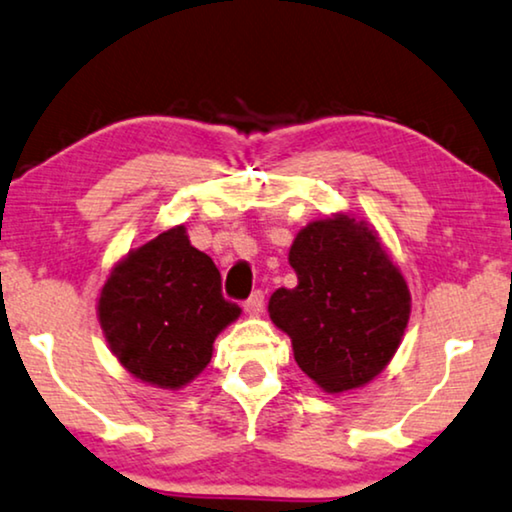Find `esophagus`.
<instances>
[{"instance_id": "34e87169", "label": "esophagus", "mask_w": 512, "mask_h": 512, "mask_svg": "<svg viewBox=\"0 0 512 512\" xmlns=\"http://www.w3.org/2000/svg\"><path fill=\"white\" fill-rule=\"evenodd\" d=\"M243 308H246V313L250 315V318H257V315L264 311V292L257 290L250 294V299L243 304Z\"/></svg>"}]
</instances>
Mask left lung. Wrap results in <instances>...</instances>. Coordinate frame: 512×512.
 <instances>
[{"label": "left lung", "mask_w": 512, "mask_h": 512, "mask_svg": "<svg viewBox=\"0 0 512 512\" xmlns=\"http://www.w3.org/2000/svg\"><path fill=\"white\" fill-rule=\"evenodd\" d=\"M292 290L269 299V318L292 338L299 369L320 390L371 383L392 362L410 318V292L376 229L350 213L313 220L294 236Z\"/></svg>", "instance_id": "8db88e82"}]
</instances>
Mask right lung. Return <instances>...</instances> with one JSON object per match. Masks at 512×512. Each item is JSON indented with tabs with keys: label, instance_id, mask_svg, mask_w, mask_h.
<instances>
[{
	"label": "right lung",
	"instance_id": "right-lung-1",
	"mask_svg": "<svg viewBox=\"0 0 512 512\" xmlns=\"http://www.w3.org/2000/svg\"><path fill=\"white\" fill-rule=\"evenodd\" d=\"M241 308L222 297L213 259L185 225L162 232L113 266L97 318L115 359L141 383L181 390L206 369L213 343Z\"/></svg>",
	"mask_w": 512,
	"mask_h": 512
}]
</instances>
